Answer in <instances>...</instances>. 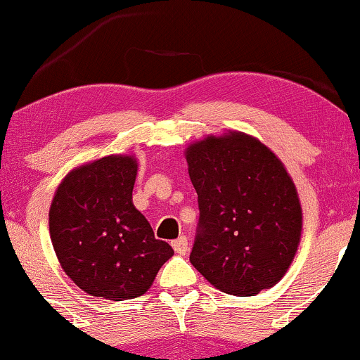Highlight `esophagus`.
<instances>
[{"label": "esophagus", "mask_w": 360, "mask_h": 360, "mask_svg": "<svg viewBox=\"0 0 360 360\" xmlns=\"http://www.w3.org/2000/svg\"><path fill=\"white\" fill-rule=\"evenodd\" d=\"M172 249L176 250V254H179V255H184L186 252L189 250V245H188V238H186L184 235H181L179 238H176V240H172Z\"/></svg>", "instance_id": "34e87169"}]
</instances>
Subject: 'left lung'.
Returning <instances> with one entry per match:
<instances>
[{
	"label": "left lung",
	"instance_id": "left-lung-1",
	"mask_svg": "<svg viewBox=\"0 0 360 360\" xmlns=\"http://www.w3.org/2000/svg\"><path fill=\"white\" fill-rule=\"evenodd\" d=\"M186 160L200 206L193 266L226 295L274 286L295 259L303 225L283 162L240 131L193 143Z\"/></svg>",
	"mask_w": 360,
	"mask_h": 360
}]
</instances>
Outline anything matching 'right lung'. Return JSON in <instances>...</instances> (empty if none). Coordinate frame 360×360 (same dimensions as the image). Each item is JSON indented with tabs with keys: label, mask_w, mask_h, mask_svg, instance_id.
<instances>
[{
	"label": "right lung",
	"mask_w": 360,
	"mask_h": 360,
	"mask_svg": "<svg viewBox=\"0 0 360 360\" xmlns=\"http://www.w3.org/2000/svg\"><path fill=\"white\" fill-rule=\"evenodd\" d=\"M137 160L108 155L74 169L53 196L49 226L62 269L91 296L139 298L174 250L131 203Z\"/></svg>",
	"instance_id": "right-lung-1"
}]
</instances>
